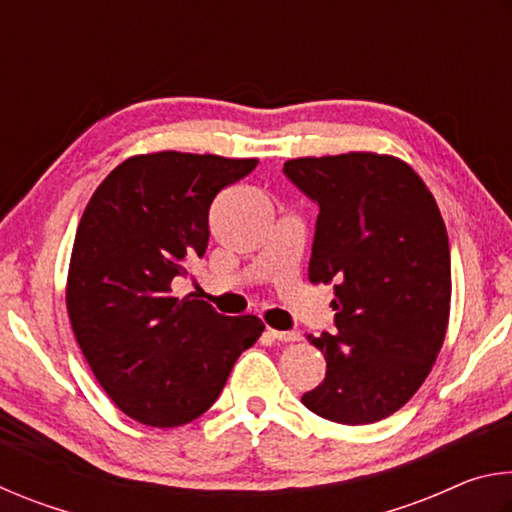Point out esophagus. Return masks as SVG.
Listing matches in <instances>:
<instances>
[{
	"label": "esophagus",
	"instance_id": "1",
	"mask_svg": "<svg viewBox=\"0 0 512 512\" xmlns=\"http://www.w3.org/2000/svg\"><path fill=\"white\" fill-rule=\"evenodd\" d=\"M266 334L271 336V339L275 341H282V343H291V341H300V332H296V329H289V332H277V329H266Z\"/></svg>",
	"mask_w": 512,
	"mask_h": 512
}]
</instances>
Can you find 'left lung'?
Segmentation results:
<instances>
[{
  "label": "left lung",
  "instance_id": "obj_1",
  "mask_svg": "<svg viewBox=\"0 0 512 512\" xmlns=\"http://www.w3.org/2000/svg\"><path fill=\"white\" fill-rule=\"evenodd\" d=\"M318 205L309 280L334 282V332L307 334L325 352L323 384L302 404L339 424H372L411 400L445 341L452 264L427 185L391 155L343 153L284 162Z\"/></svg>",
  "mask_w": 512,
  "mask_h": 512
}]
</instances>
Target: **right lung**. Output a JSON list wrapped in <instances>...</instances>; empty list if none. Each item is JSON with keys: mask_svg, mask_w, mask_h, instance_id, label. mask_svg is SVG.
<instances>
[{"mask_svg": "<svg viewBox=\"0 0 512 512\" xmlns=\"http://www.w3.org/2000/svg\"><path fill=\"white\" fill-rule=\"evenodd\" d=\"M255 167L219 155H135L85 207L69 262V320L103 391L137 422L196 420L264 332L253 314L223 316L171 293L205 255L214 196Z\"/></svg>", "mask_w": 512, "mask_h": 512, "instance_id": "1", "label": "right lung"}]
</instances>
